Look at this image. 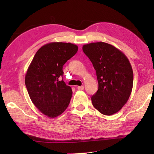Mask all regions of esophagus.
<instances>
[{
	"label": "esophagus",
	"instance_id": "esophagus-1",
	"mask_svg": "<svg viewBox=\"0 0 154 154\" xmlns=\"http://www.w3.org/2000/svg\"><path fill=\"white\" fill-rule=\"evenodd\" d=\"M77 89L78 90H83L84 89V86H78Z\"/></svg>",
	"mask_w": 154,
	"mask_h": 154
}]
</instances>
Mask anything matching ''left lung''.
Instances as JSON below:
<instances>
[{
  "label": "left lung",
  "mask_w": 154,
  "mask_h": 154,
  "mask_svg": "<svg viewBox=\"0 0 154 154\" xmlns=\"http://www.w3.org/2000/svg\"><path fill=\"white\" fill-rule=\"evenodd\" d=\"M83 51L96 71L99 89L91 97L93 106L104 114L116 113L125 104L133 87V71L122 51L105 42L85 44Z\"/></svg>",
  "instance_id": "1"
}]
</instances>
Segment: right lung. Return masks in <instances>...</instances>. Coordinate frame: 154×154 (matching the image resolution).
I'll use <instances>...</instances> for the list:
<instances>
[{
  "mask_svg": "<svg viewBox=\"0 0 154 154\" xmlns=\"http://www.w3.org/2000/svg\"><path fill=\"white\" fill-rule=\"evenodd\" d=\"M77 45L51 42L40 48L29 65L25 84L32 102L45 115L58 116L66 110L72 96L71 88L63 77V66L77 53Z\"/></svg>",
  "mask_w": 154,
  "mask_h": 154,
  "instance_id": "1",
  "label": "right lung"
}]
</instances>
